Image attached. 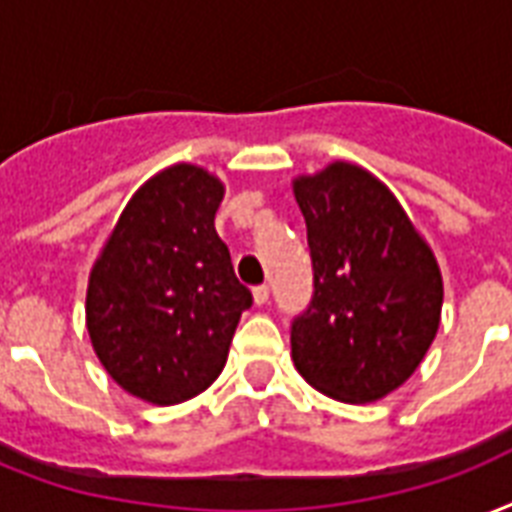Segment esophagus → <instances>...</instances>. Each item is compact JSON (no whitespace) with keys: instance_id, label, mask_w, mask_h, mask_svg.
Here are the masks:
<instances>
[{"instance_id":"obj_1","label":"esophagus","mask_w":512,"mask_h":512,"mask_svg":"<svg viewBox=\"0 0 512 512\" xmlns=\"http://www.w3.org/2000/svg\"><path fill=\"white\" fill-rule=\"evenodd\" d=\"M268 295H271V290H268L265 284H257L255 290H252V298H255L257 306H263V303H268Z\"/></svg>"}]
</instances>
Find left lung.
Returning a JSON list of instances; mask_svg holds the SVG:
<instances>
[{
	"mask_svg": "<svg viewBox=\"0 0 512 512\" xmlns=\"http://www.w3.org/2000/svg\"><path fill=\"white\" fill-rule=\"evenodd\" d=\"M292 190L314 268L311 303L292 319V362L333 400H381L435 341L438 260L392 190L360 166L330 163Z\"/></svg>",
	"mask_w": 512,
	"mask_h": 512,
	"instance_id": "1",
	"label": "left lung"
}]
</instances>
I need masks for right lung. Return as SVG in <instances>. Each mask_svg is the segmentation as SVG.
<instances>
[{"instance_id": "obj_1", "label": "right lung", "mask_w": 512, "mask_h": 512, "mask_svg": "<svg viewBox=\"0 0 512 512\" xmlns=\"http://www.w3.org/2000/svg\"><path fill=\"white\" fill-rule=\"evenodd\" d=\"M225 187L177 163L128 201L88 279L96 357L117 384L155 405L185 403L222 373L252 292L214 230Z\"/></svg>"}]
</instances>
